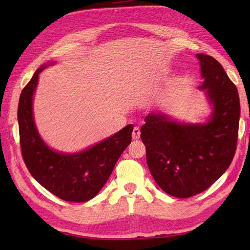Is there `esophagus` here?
<instances>
[{"label": "esophagus", "mask_w": 250, "mask_h": 250, "mask_svg": "<svg viewBox=\"0 0 250 250\" xmlns=\"http://www.w3.org/2000/svg\"><path fill=\"white\" fill-rule=\"evenodd\" d=\"M140 134H141V132H140V129H139V126H135V128L132 131V139H133V140H138V139L140 138Z\"/></svg>", "instance_id": "34e87169"}]
</instances>
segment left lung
Returning a JSON list of instances; mask_svg holds the SVG:
<instances>
[{
	"mask_svg": "<svg viewBox=\"0 0 250 250\" xmlns=\"http://www.w3.org/2000/svg\"><path fill=\"white\" fill-rule=\"evenodd\" d=\"M211 112L205 122L188 124L163 112H151L141 128L146 163L161 188L186 198L204 192L234 158L240 116L238 91L216 59L196 54Z\"/></svg>",
	"mask_w": 250,
	"mask_h": 250,
	"instance_id": "obj_1",
	"label": "left lung"
}]
</instances>
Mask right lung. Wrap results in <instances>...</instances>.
Wrapping results in <instances>:
<instances>
[{
  "instance_id": "1",
  "label": "right lung",
  "mask_w": 250,
  "mask_h": 250,
  "mask_svg": "<svg viewBox=\"0 0 250 250\" xmlns=\"http://www.w3.org/2000/svg\"><path fill=\"white\" fill-rule=\"evenodd\" d=\"M54 64L41 66L21 94L18 120L22 155L29 173L47 191L67 202H87L99 193L111 175L118 159L131 143L133 125H125L119 132L76 153L49 147L36 128L33 100L40 74Z\"/></svg>"
}]
</instances>
